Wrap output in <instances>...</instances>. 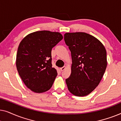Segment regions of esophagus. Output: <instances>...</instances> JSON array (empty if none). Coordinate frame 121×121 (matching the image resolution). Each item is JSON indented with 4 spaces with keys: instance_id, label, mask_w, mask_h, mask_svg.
<instances>
[{
    "instance_id": "34e87169",
    "label": "esophagus",
    "mask_w": 121,
    "mask_h": 121,
    "mask_svg": "<svg viewBox=\"0 0 121 121\" xmlns=\"http://www.w3.org/2000/svg\"><path fill=\"white\" fill-rule=\"evenodd\" d=\"M65 68H66L65 66H64V67H62V68H60V70H61V71H63V70H65Z\"/></svg>"
}]
</instances>
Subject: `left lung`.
<instances>
[{
	"label": "left lung",
	"mask_w": 121,
	"mask_h": 121,
	"mask_svg": "<svg viewBox=\"0 0 121 121\" xmlns=\"http://www.w3.org/2000/svg\"><path fill=\"white\" fill-rule=\"evenodd\" d=\"M71 52L72 73L65 79L69 91L77 96L89 95L100 83L106 69V51L100 41L85 32L66 33Z\"/></svg>",
	"instance_id": "obj_1"
}]
</instances>
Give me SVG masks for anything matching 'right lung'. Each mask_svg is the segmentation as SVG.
<instances>
[{"mask_svg": "<svg viewBox=\"0 0 121 121\" xmlns=\"http://www.w3.org/2000/svg\"><path fill=\"white\" fill-rule=\"evenodd\" d=\"M63 39L60 33L40 31L26 36L16 54V68L28 88L41 93L51 89L57 70L52 67V49Z\"/></svg>", "mask_w": 121, "mask_h": 121, "instance_id": "right-lung-1", "label": "right lung"}]
</instances>
